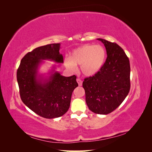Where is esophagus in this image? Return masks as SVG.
Listing matches in <instances>:
<instances>
[{"mask_svg":"<svg viewBox=\"0 0 152 152\" xmlns=\"http://www.w3.org/2000/svg\"><path fill=\"white\" fill-rule=\"evenodd\" d=\"M77 83H78V84H79V86H81L82 85V81L81 79H77Z\"/></svg>","mask_w":152,"mask_h":152,"instance_id":"obj_1","label":"esophagus"}]
</instances>
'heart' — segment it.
Instances as JSON below:
<instances>
[{
	"mask_svg": "<svg viewBox=\"0 0 152 152\" xmlns=\"http://www.w3.org/2000/svg\"><path fill=\"white\" fill-rule=\"evenodd\" d=\"M106 57L104 49L99 45L85 44L75 49L70 58L64 60V64L69 70L75 72L76 66H80L82 73L91 77L96 74L104 65Z\"/></svg>",
	"mask_w": 152,
	"mask_h": 152,
	"instance_id": "obj_1",
	"label": "heart"
}]
</instances>
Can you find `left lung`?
<instances>
[{
	"instance_id": "obj_1",
	"label": "left lung",
	"mask_w": 152,
	"mask_h": 152,
	"mask_svg": "<svg viewBox=\"0 0 152 152\" xmlns=\"http://www.w3.org/2000/svg\"><path fill=\"white\" fill-rule=\"evenodd\" d=\"M107 58L101 70L84 79L86 102L93 112L106 115L112 112L125 99L130 90V63L124 50L114 42L103 39Z\"/></svg>"
}]
</instances>
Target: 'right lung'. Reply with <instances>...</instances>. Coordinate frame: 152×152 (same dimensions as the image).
Returning <instances> with one entry per match:
<instances>
[{"instance_id":"add662e5","label":"right lung","mask_w":152,"mask_h":152,"mask_svg":"<svg viewBox=\"0 0 152 152\" xmlns=\"http://www.w3.org/2000/svg\"><path fill=\"white\" fill-rule=\"evenodd\" d=\"M59 48L60 44L35 48L22 58L17 70L22 102L36 114L45 118L63 115L70 107L73 91L78 86L75 75L66 77L53 70L48 79L38 76V68L42 60L63 63Z\"/></svg>"}]
</instances>
